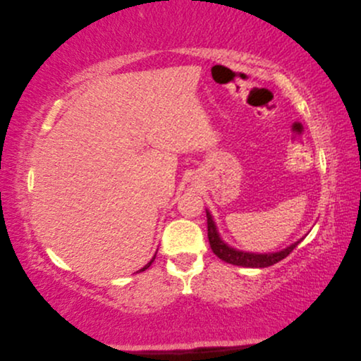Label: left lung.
Returning a JSON list of instances; mask_svg holds the SVG:
<instances>
[{"label":"left lung","instance_id":"obj_1","mask_svg":"<svg viewBox=\"0 0 361 361\" xmlns=\"http://www.w3.org/2000/svg\"><path fill=\"white\" fill-rule=\"evenodd\" d=\"M206 217H208V238H209V245L212 252L216 254L217 257L222 259L224 262L233 264V265H240V267H251V269H264V267H270L276 262H280L281 259H285L289 252H291L294 247H296L300 241H296V243L289 245L285 250H281L279 252H269V254H254V252H245V251H238L235 247L228 246L227 243H224L219 232H217L216 224L212 221V216L209 211H206Z\"/></svg>","mask_w":361,"mask_h":361}]
</instances>
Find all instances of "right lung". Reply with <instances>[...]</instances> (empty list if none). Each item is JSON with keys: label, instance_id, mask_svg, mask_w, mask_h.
Returning a JSON list of instances; mask_svg holds the SVG:
<instances>
[{"label": "right lung", "instance_id": "right-lung-1", "mask_svg": "<svg viewBox=\"0 0 361 361\" xmlns=\"http://www.w3.org/2000/svg\"><path fill=\"white\" fill-rule=\"evenodd\" d=\"M153 261H155V256H153V259H152V261H150L149 264H147V265H145V267H142V269H140L139 271H144L145 269H149V267H150V265H152V262H153Z\"/></svg>", "mask_w": 361, "mask_h": 361}]
</instances>
